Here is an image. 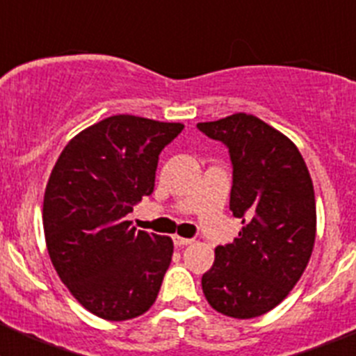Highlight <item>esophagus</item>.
I'll return each mask as SVG.
<instances>
[{"label":"esophagus","mask_w":356,"mask_h":356,"mask_svg":"<svg viewBox=\"0 0 356 356\" xmlns=\"http://www.w3.org/2000/svg\"><path fill=\"white\" fill-rule=\"evenodd\" d=\"M172 242H175V246H188V244H193V238H185L180 237V235H175L172 237Z\"/></svg>","instance_id":"obj_1"}]
</instances>
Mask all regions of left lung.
<instances>
[{
    "label": "left lung",
    "instance_id": "left-lung-1",
    "mask_svg": "<svg viewBox=\"0 0 356 356\" xmlns=\"http://www.w3.org/2000/svg\"><path fill=\"white\" fill-rule=\"evenodd\" d=\"M197 128L228 146L229 210L242 219L238 237L216 248L212 269L201 278L203 294L222 316L259 317L287 298L312 257V178L296 144L257 115L237 112Z\"/></svg>",
    "mask_w": 356,
    "mask_h": 356
}]
</instances>
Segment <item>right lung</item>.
I'll return each mask as SVG.
<instances>
[{"label":"right lung","mask_w":356,"mask_h":356,"mask_svg":"<svg viewBox=\"0 0 356 356\" xmlns=\"http://www.w3.org/2000/svg\"><path fill=\"white\" fill-rule=\"evenodd\" d=\"M181 130V122L112 115L74 135L49 175V259L78 303L102 319L143 316L159 296L172 241L135 232L127 213L153 193L160 151Z\"/></svg>","instance_id":"add662e5"}]
</instances>
